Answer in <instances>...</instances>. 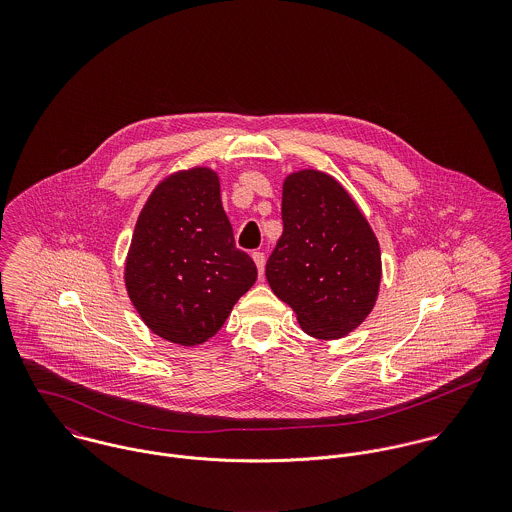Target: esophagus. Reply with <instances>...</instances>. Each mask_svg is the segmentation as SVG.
Wrapping results in <instances>:
<instances>
[{
    "label": "esophagus",
    "instance_id": "esophagus-1",
    "mask_svg": "<svg viewBox=\"0 0 512 512\" xmlns=\"http://www.w3.org/2000/svg\"><path fill=\"white\" fill-rule=\"evenodd\" d=\"M252 258H254L256 268H258V274H260V278H262L264 266H266V256H264V252H252Z\"/></svg>",
    "mask_w": 512,
    "mask_h": 512
}]
</instances>
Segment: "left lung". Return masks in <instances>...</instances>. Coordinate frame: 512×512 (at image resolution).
<instances>
[{"mask_svg": "<svg viewBox=\"0 0 512 512\" xmlns=\"http://www.w3.org/2000/svg\"><path fill=\"white\" fill-rule=\"evenodd\" d=\"M282 220L266 264L272 292L307 335H349L372 311L382 276L380 246L365 215L331 175L303 169L284 181Z\"/></svg>", "mask_w": 512, "mask_h": 512, "instance_id": "obj_1", "label": "left lung"}]
</instances>
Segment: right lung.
I'll use <instances>...</instances> for the list:
<instances>
[{
    "mask_svg": "<svg viewBox=\"0 0 512 512\" xmlns=\"http://www.w3.org/2000/svg\"><path fill=\"white\" fill-rule=\"evenodd\" d=\"M258 278L238 250L209 167L177 171L149 195L126 260V290L147 327L183 347L217 335Z\"/></svg>",
    "mask_w": 512,
    "mask_h": 512,
    "instance_id": "add662e5",
    "label": "right lung"
}]
</instances>
